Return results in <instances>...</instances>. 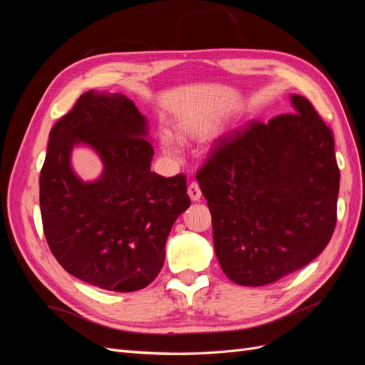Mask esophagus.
I'll return each instance as SVG.
<instances>
[{
  "instance_id": "obj_1",
  "label": "esophagus",
  "mask_w": 365,
  "mask_h": 365,
  "mask_svg": "<svg viewBox=\"0 0 365 365\" xmlns=\"http://www.w3.org/2000/svg\"><path fill=\"white\" fill-rule=\"evenodd\" d=\"M187 193H189V196H190V200L192 201H200L201 200V189H200V184L197 182H190L189 184V189H187Z\"/></svg>"
}]
</instances>
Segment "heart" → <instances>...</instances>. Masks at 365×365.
<instances>
[{"mask_svg": "<svg viewBox=\"0 0 365 365\" xmlns=\"http://www.w3.org/2000/svg\"><path fill=\"white\" fill-rule=\"evenodd\" d=\"M160 141H161V146H163V149H164L165 152H168V153H173V152H175L173 141H172V138H170L169 135L161 134V137H160Z\"/></svg>", "mask_w": 365, "mask_h": 365, "instance_id": "1", "label": "heart"}]
</instances>
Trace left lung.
Returning <instances> with one entry per match:
<instances>
[{
	"mask_svg": "<svg viewBox=\"0 0 365 365\" xmlns=\"http://www.w3.org/2000/svg\"><path fill=\"white\" fill-rule=\"evenodd\" d=\"M294 113L222 137L197 173L220 268L242 286L280 280L329 244L339 169L330 130L303 96Z\"/></svg>",
	"mask_w": 365,
	"mask_h": 365,
	"instance_id": "left-lung-1",
	"label": "left lung"
}]
</instances>
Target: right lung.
I'll return each instance as SVG.
<instances>
[{
  "label": "right lung",
  "mask_w": 365,
  "mask_h": 365,
  "mask_svg": "<svg viewBox=\"0 0 365 365\" xmlns=\"http://www.w3.org/2000/svg\"><path fill=\"white\" fill-rule=\"evenodd\" d=\"M74 147L91 148L103 173L83 182L71 164ZM148 118L120 93H83L50 130L39 176V205L53 256L97 288H146L163 268L165 240L190 207L182 173L150 170Z\"/></svg>",
  "instance_id": "1"
}]
</instances>
